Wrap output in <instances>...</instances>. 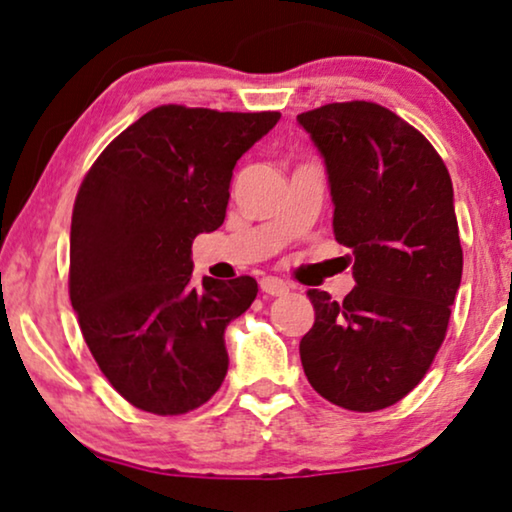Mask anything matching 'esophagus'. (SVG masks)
<instances>
[{
    "label": "esophagus",
    "mask_w": 512,
    "mask_h": 512,
    "mask_svg": "<svg viewBox=\"0 0 512 512\" xmlns=\"http://www.w3.org/2000/svg\"><path fill=\"white\" fill-rule=\"evenodd\" d=\"M261 291L268 293V296H284V293H289V284H286L284 279H277V277H263Z\"/></svg>",
    "instance_id": "34e87169"
}]
</instances>
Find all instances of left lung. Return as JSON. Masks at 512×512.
I'll return each mask as SVG.
<instances>
[{
	"label": "left lung",
	"instance_id": "left-lung-1",
	"mask_svg": "<svg viewBox=\"0 0 512 512\" xmlns=\"http://www.w3.org/2000/svg\"><path fill=\"white\" fill-rule=\"evenodd\" d=\"M298 123L324 156L335 240L352 249L342 303L310 289L300 361L317 394L375 412L408 396L443 345L461 284L450 172L422 132L375 102H333Z\"/></svg>",
	"mask_w": 512,
	"mask_h": 512
}]
</instances>
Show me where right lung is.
I'll return each mask as SVG.
<instances>
[{"label":"right lung","mask_w":512,"mask_h":512,"mask_svg":"<svg viewBox=\"0 0 512 512\" xmlns=\"http://www.w3.org/2000/svg\"><path fill=\"white\" fill-rule=\"evenodd\" d=\"M279 111L163 104L125 128L81 181L69 235V300L83 340L125 401L186 415L228 373L226 326L254 277L191 279V247L226 219L235 163Z\"/></svg>","instance_id":"1"}]
</instances>
